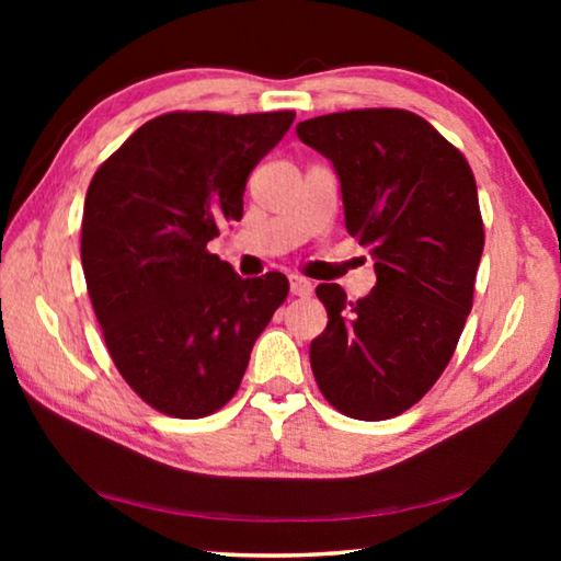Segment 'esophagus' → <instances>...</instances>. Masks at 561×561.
<instances>
[{
    "label": "esophagus",
    "mask_w": 561,
    "mask_h": 561,
    "mask_svg": "<svg viewBox=\"0 0 561 561\" xmlns=\"http://www.w3.org/2000/svg\"><path fill=\"white\" fill-rule=\"evenodd\" d=\"M311 290H313V286L309 278H304V275H290V294L306 298V296H311Z\"/></svg>",
    "instance_id": "esophagus-1"
}]
</instances>
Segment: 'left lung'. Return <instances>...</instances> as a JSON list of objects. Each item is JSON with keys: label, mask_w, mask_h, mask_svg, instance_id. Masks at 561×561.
Instances as JSON below:
<instances>
[{"label": "left lung", "mask_w": 561, "mask_h": 561, "mask_svg": "<svg viewBox=\"0 0 561 561\" xmlns=\"http://www.w3.org/2000/svg\"><path fill=\"white\" fill-rule=\"evenodd\" d=\"M296 133L334 163L344 225L378 275L357 301L317 288L329 321L309 350L313 378L344 416L393 419L439 380L472 309L485 244L472 168L405 110L324 114Z\"/></svg>", "instance_id": "left-lung-1"}]
</instances>
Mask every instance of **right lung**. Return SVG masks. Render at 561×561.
I'll return each mask as SVG.
<instances>
[{
    "label": "right lung",
    "mask_w": 561,
    "mask_h": 561,
    "mask_svg": "<svg viewBox=\"0 0 561 561\" xmlns=\"http://www.w3.org/2000/svg\"><path fill=\"white\" fill-rule=\"evenodd\" d=\"M294 119L160 114L89 183L81 265L91 306L122 378L165 416L204 419L227 405L286 301V275L242 280L206 244L242 219L248 175Z\"/></svg>",
    "instance_id": "obj_1"
}]
</instances>
